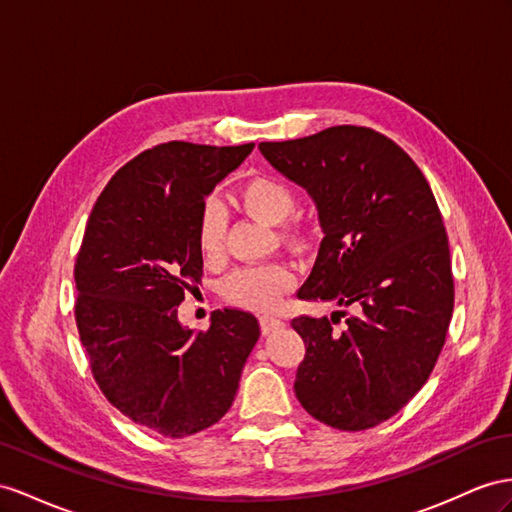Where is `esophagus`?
<instances>
[{
    "mask_svg": "<svg viewBox=\"0 0 512 512\" xmlns=\"http://www.w3.org/2000/svg\"><path fill=\"white\" fill-rule=\"evenodd\" d=\"M259 322H261V331H264V335H270L285 326V322L281 318H274V316H261Z\"/></svg>",
    "mask_w": 512,
    "mask_h": 512,
    "instance_id": "obj_1",
    "label": "esophagus"
}]
</instances>
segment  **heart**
Listing matches in <instances>:
<instances>
[{
	"label": "heart",
	"instance_id": "obj_1",
	"mask_svg": "<svg viewBox=\"0 0 512 512\" xmlns=\"http://www.w3.org/2000/svg\"><path fill=\"white\" fill-rule=\"evenodd\" d=\"M238 205L246 214L266 222V225H281L292 216L296 196L285 181L277 177L259 175L244 181L238 188ZM227 216L222 205L214 199L203 203L199 218H196V246L207 261L222 255L225 246ZM294 277L285 266H257L235 270L225 281L222 292L231 303L253 309L270 311L279 305V300L292 290Z\"/></svg>",
	"mask_w": 512,
	"mask_h": 512
}]
</instances>
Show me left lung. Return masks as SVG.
Masks as SVG:
<instances>
[{
  "label": "left lung",
  "mask_w": 512,
  "mask_h": 512,
  "mask_svg": "<svg viewBox=\"0 0 512 512\" xmlns=\"http://www.w3.org/2000/svg\"><path fill=\"white\" fill-rule=\"evenodd\" d=\"M259 151L318 207L324 238L298 298L357 307L342 333L333 324L344 311L292 320L307 348L296 398L326 426L374 428L424 387L452 320L435 196L411 157L370 127L337 125Z\"/></svg>",
  "instance_id": "obj_1"
}]
</instances>
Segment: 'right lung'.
Listing matches in <instances>:
<instances>
[{"instance_id":"right-lung-1","label":"right lung","mask_w":512,"mask_h":512,"mask_svg":"<svg viewBox=\"0 0 512 512\" xmlns=\"http://www.w3.org/2000/svg\"><path fill=\"white\" fill-rule=\"evenodd\" d=\"M255 144L164 142L116 173L90 212L75 261V322L95 381L131 422L181 439L225 415L259 339L248 311L218 309L207 331L177 307L203 277L196 218Z\"/></svg>"}]
</instances>
